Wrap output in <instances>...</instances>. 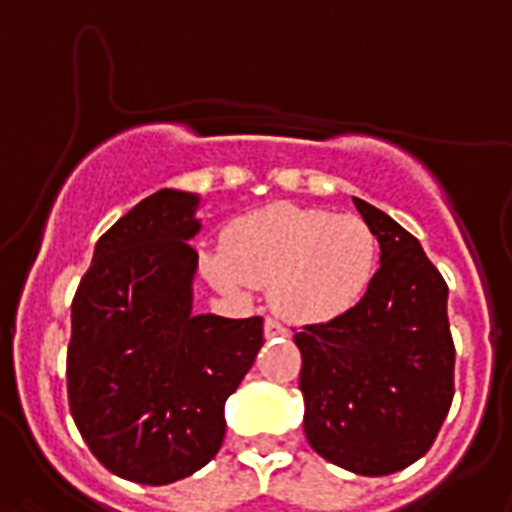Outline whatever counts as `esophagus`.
Masks as SVG:
<instances>
[{
	"mask_svg": "<svg viewBox=\"0 0 512 512\" xmlns=\"http://www.w3.org/2000/svg\"><path fill=\"white\" fill-rule=\"evenodd\" d=\"M288 335V330L286 327H283L281 322H275V319H265V337H286Z\"/></svg>",
	"mask_w": 512,
	"mask_h": 512,
	"instance_id": "34e87169",
	"label": "esophagus"
}]
</instances>
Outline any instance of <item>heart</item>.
Masks as SVG:
<instances>
[{
    "instance_id": "b5f03b06",
    "label": "heart",
    "mask_w": 512,
    "mask_h": 512,
    "mask_svg": "<svg viewBox=\"0 0 512 512\" xmlns=\"http://www.w3.org/2000/svg\"><path fill=\"white\" fill-rule=\"evenodd\" d=\"M203 268L221 291L270 288V304L293 324H324L361 304L379 268V239L358 216L273 203L239 216L226 250Z\"/></svg>"
}]
</instances>
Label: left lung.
<instances>
[{"mask_svg":"<svg viewBox=\"0 0 512 512\" xmlns=\"http://www.w3.org/2000/svg\"><path fill=\"white\" fill-rule=\"evenodd\" d=\"M355 208L379 239L363 301L293 335L301 350L306 441L322 459L386 477L433 446L453 399L448 286L410 231L371 203Z\"/></svg>","mask_w":512,"mask_h":512,"instance_id":"1","label":"left lung"}]
</instances>
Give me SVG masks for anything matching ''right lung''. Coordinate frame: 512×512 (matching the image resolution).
Here are the masks:
<instances>
[{
  "label": "right lung",
  "mask_w": 512,
  "mask_h": 512,
  "mask_svg": "<svg viewBox=\"0 0 512 512\" xmlns=\"http://www.w3.org/2000/svg\"><path fill=\"white\" fill-rule=\"evenodd\" d=\"M201 195L162 188L95 244L71 304V417L115 477L185 479L219 453L226 399L262 348V319L195 314Z\"/></svg>",
  "instance_id": "1"
}]
</instances>
